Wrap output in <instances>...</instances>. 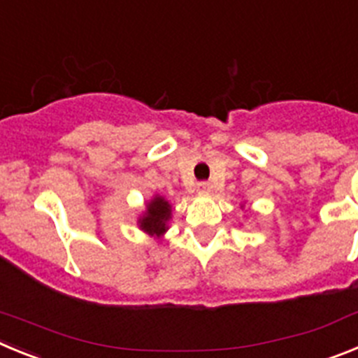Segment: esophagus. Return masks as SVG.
<instances>
[{
	"label": "esophagus",
	"instance_id": "34e87169",
	"mask_svg": "<svg viewBox=\"0 0 358 358\" xmlns=\"http://www.w3.org/2000/svg\"><path fill=\"white\" fill-rule=\"evenodd\" d=\"M197 189H199V194H210L211 185H210V182H199Z\"/></svg>",
	"mask_w": 358,
	"mask_h": 358
}]
</instances>
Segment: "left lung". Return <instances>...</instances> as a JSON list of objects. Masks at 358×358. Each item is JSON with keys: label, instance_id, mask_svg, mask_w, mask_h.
I'll return each instance as SVG.
<instances>
[{"label": "left lung", "instance_id": "1", "mask_svg": "<svg viewBox=\"0 0 358 358\" xmlns=\"http://www.w3.org/2000/svg\"><path fill=\"white\" fill-rule=\"evenodd\" d=\"M240 208H242V210H243V204H242V206H240Z\"/></svg>", "mask_w": 358, "mask_h": 358}]
</instances>
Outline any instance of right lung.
<instances>
[{"instance_id": "1", "label": "right lung", "mask_w": 358, "mask_h": 358, "mask_svg": "<svg viewBox=\"0 0 358 358\" xmlns=\"http://www.w3.org/2000/svg\"><path fill=\"white\" fill-rule=\"evenodd\" d=\"M172 208V204L163 195L156 194L145 204V211L138 217V227L152 238L161 240L170 227Z\"/></svg>"}]
</instances>
